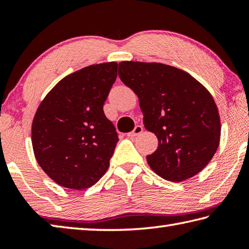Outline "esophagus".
Segmentation results:
<instances>
[{
  "label": "esophagus",
  "instance_id": "obj_1",
  "mask_svg": "<svg viewBox=\"0 0 249 249\" xmlns=\"http://www.w3.org/2000/svg\"><path fill=\"white\" fill-rule=\"evenodd\" d=\"M142 130H144V128H142V125H136V126H135V128L132 130V132L127 134V136L128 137H135V136H137V135L142 134Z\"/></svg>",
  "mask_w": 249,
  "mask_h": 249
}]
</instances>
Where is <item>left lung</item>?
I'll list each match as a JSON object with an SVG mask.
<instances>
[{
  "instance_id": "left-lung-1",
  "label": "left lung",
  "mask_w": 249,
  "mask_h": 249,
  "mask_svg": "<svg viewBox=\"0 0 249 249\" xmlns=\"http://www.w3.org/2000/svg\"><path fill=\"white\" fill-rule=\"evenodd\" d=\"M119 75L138 96L145 128L158 138L157 149L147 156L151 170L174 182L199 174L221 138L209 90L185 71L159 62L122 61Z\"/></svg>"
}]
</instances>
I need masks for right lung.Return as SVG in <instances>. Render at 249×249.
<instances>
[{"instance_id": "add662e5", "label": "right lung", "mask_w": 249, "mask_h": 249, "mask_svg": "<svg viewBox=\"0 0 249 249\" xmlns=\"http://www.w3.org/2000/svg\"><path fill=\"white\" fill-rule=\"evenodd\" d=\"M116 77L115 61L86 67L61 79L37 108L34 155L61 187L83 190L107 172L119 137L103 105Z\"/></svg>"}]
</instances>
